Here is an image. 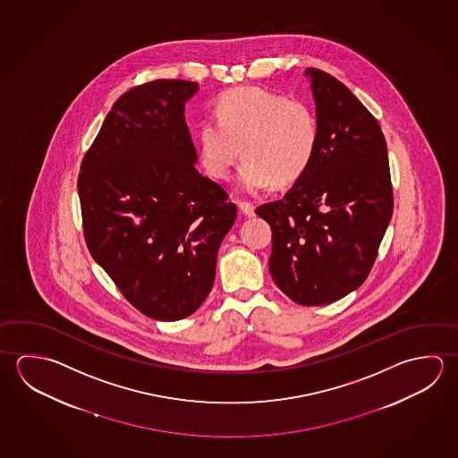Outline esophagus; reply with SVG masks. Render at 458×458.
Returning a JSON list of instances; mask_svg holds the SVG:
<instances>
[{
	"label": "esophagus",
	"mask_w": 458,
	"mask_h": 458,
	"mask_svg": "<svg viewBox=\"0 0 458 458\" xmlns=\"http://www.w3.org/2000/svg\"><path fill=\"white\" fill-rule=\"evenodd\" d=\"M238 208H240L241 212H242V216L244 217H254L256 216V212H254V204L252 202L240 201L238 202Z\"/></svg>",
	"instance_id": "34e87169"
}]
</instances>
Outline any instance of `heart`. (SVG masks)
<instances>
[{
    "label": "heart",
    "mask_w": 458,
    "mask_h": 458,
    "mask_svg": "<svg viewBox=\"0 0 458 458\" xmlns=\"http://www.w3.org/2000/svg\"><path fill=\"white\" fill-rule=\"evenodd\" d=\"M216 121L198 127L202 167L226 180L241 157L238 185L257 194L276 182L288 185L309 169L318 145V122L301 99L259 87L230 89L218 98Z\"/></svg>",
    "instance_id": "heart-1"
}]
</instances>
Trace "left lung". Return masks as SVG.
Wrapping results in <instances>:
<instances>
[{
    "label": "left lung",
    "mask_w": 458,
    "mask_h": 458,
    "mask_svg": "<svg viewBox=\"0 0 458 458\" xmlns=\"http://www.w3.org/2000/svg\"><path fill=\"white\" fill-rule=\"evenodd\" d=\"M318 145L280 201L256 214L272 226L270 273L301 305H325L361 286L393 217L385 135L344 83L309 67Z\"/></svg>",
    "instance_id": "1"
}]
</instances>
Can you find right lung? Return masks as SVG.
I'll list each match as a JSON object with an SVG mask.
<instances>
[{
	"instance_id": "right-lung-1",
	"label": "right lung",
	"mask_w": 458,
	"mask_h": 458,
	"mask_svg": "<svg viewBox=\"0 0 458 458\" xmlns=\"http://www.w3.org/2000/svg\"><path fill=\"white\" fill-rule=\"evenodd\" d=\"M196 91V81H153L123 93L77 182L89 254L154 320H182L199 309L236 220L225 190L194 167L185 103Z\"/></svg>"
}]
</instances>
